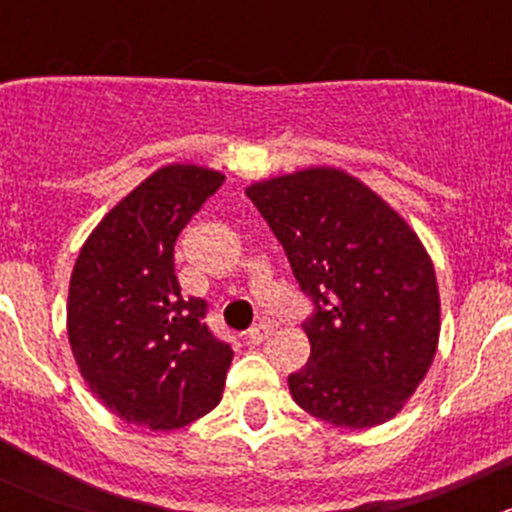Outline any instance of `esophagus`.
Masks as SVG:
<instances>
[{"label": "esophagus", "mask_w": 512, "mask_h": 512, "mask_svg": "<svg viewBox=\"0 0 512 512\" xmlns=\"http://www.w3.org/2000/svg\"><path fill=\"white\" fill-rule=\"evenodd\" d=\"M270 332H272V324L270 322L255 324V327H250V332H247V342H250V344H262Z\"/></svg>", "instance_id": "34e87169"}]
</instances>
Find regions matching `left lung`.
<instances>
[{
    "mask_svg": "<svg viewBox=\"0 0 512 512\" xmlns=\"http://www.w3.org/2000/svg\"><path fill=\"white\" fill-rule=\"evenodd\" d=\"M314 302L302 324L312 354L289 374L292 399L342 428L401 411L441 332L431 257L374 190L337 168H307L247 188Z\"/></svg>",
    "mask_w": 512,
    "mask_h": 512,
    "instance_id": "1",
    "label": "left lung"
}]
</instances>
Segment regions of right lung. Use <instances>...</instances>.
<instances>
[{"instance_id":"obj_1","label":"right lung","mask_w":512,"mask_h":512,"mask_svg":"<svg viewBox=\"0 0 512 512\" xmlns=\"http://www.w3.org/2000/svg\"><path fill=\"white\" fill-rule=\"evenodd\" d=\"M225 175L165 165L126 195L84 242L71 272L69 344L96 399L126 423L170 431L223 399L230 344L185 299L175 240Z\"/></svg>"}]
</instances>
